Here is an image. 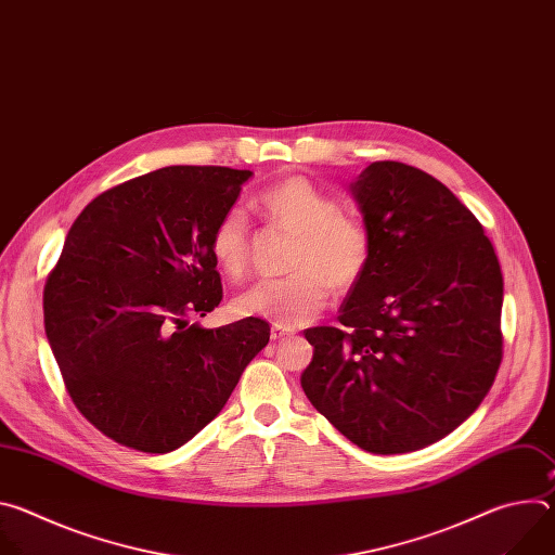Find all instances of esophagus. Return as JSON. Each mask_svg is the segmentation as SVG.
Segmentation results:
<instances>
[{
	"mask_svg": "<svg viewBox=\"0 0 555 555\" xmlns=\"http://www.w3.org/2000/svg\"><path fill=\"white\" fill-rule=\"evenodd\" d=\"M292 334H294V330H285V327H279V325H272V330H270V338L272 340H283V338H287Z\"/></svg>",
	"mask_w": 555,
	"mask_h": 555,
	"instance_id": "1",
	"label": "esophagus"
}]
</instances>
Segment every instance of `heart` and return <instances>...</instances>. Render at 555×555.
I'll return each mask as SVG.
<instances>
[{
    "instance_id": "b5f03b06",
    "label": "heart",
    "mask_w": 555,
    "mask_h": 555,
    "mask_svg": "<svg viewBox=\"0 0 555 555\" xmlns=\"http://www.w3.org/2000/svg\"><path fill=\"white\" fill-rule=\"evenodd\" d=\"M257 210L296 232L289 268L281 279H261L236 298V311L279 327L311 321L336 289L353 287L373 255L369 225L343 210L338 197L305 178H287L255 197ZM250 221L246 210L228 208L210 232V255L225 276H240L248 263Z\"/></svg>"
}]
</instances>
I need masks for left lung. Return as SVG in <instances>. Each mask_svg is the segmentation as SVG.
<instances>
[{
  "instance_id": "8db88e82",
  "label": "left lung",
  "mask_w": 555,
  "mask_h": 555,
  "mask_svg": "<svg viewBox=\"0 0 555 555\" xmlns=\"http://www.w3.org/2000/svg\"><path fill=\"white\" fill-rule=\"evenodd\" d=\"M349 191L373 236L338 321L305 338L307 400L373 454L426 448L479 409L501 353L503 274L483 225L433 176L373 163Z\"/></svg>"
}]
</instances>
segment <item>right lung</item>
I'll list each match as a JSON object with an SVG mask.
<instances>
[{"mask_svg":"<svg viewBox=\"0 0 555 555\" xmlns=\"http://www.w3.org/2000/svg\"><path fill=\"white\" fill-rule=\"evenodd\" d=\"M253 171L167 167L90 202L43 289L50 349L76 409L109 439L165 454L225 406L270 325L189 323L223 292L210 232Z\"/></svg>","mask_w":555,"mask_h":555,"instance_id":"1","label":"right lung"}]
</instances>
